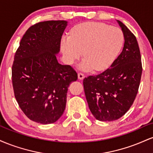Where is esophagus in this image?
Wrapping results in <instances>:
<instances>
[{
	"label": "esophagus",
	"instance_id": "obj_1",
	"mask_svg": "<svg viewBox=\"0 0 153 153\" xmlns=\"http://www.w3.org/2000/svg\"><path fill=\"white\" fill-rule=\"evenodd\" d=\"M78 77L79 80H82V79L85 78V75H84L83 73H79L78 74Z\"/></svg>",
	"mask_w": 153,
	"mask_h": 153
}]
</instances>
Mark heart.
Masks as SVG:
<instances>
[{
    "label": "heart",
    "mask_w": 153,
    "mask_h": 153,
    "mask_svg": "<svg viewBox=\"0 0 153 153\" xmlns=\"http://www.w3.org/2000/svg\"><path fill=\"white\" fill-rule=\"evenodd\" d=\"M124 35L119 28L103 23L78 24L71 35L62 36L60 47L65 60L71 65L83 55L82 71H102L114 61L122 48Z\"/></svg>",
    "instance_id": "obj_1"
}]
</instances>
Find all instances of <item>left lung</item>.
Masks as SVG:
<instances>
[{
	"label": "left lung",
	"instance_id": "8db88e82",
	"mask_svg": "<svg viewBox=\"0 0 153 153\" xmlns=\"http://www.w3.org/2000/svg\"><path fill=\"white\" fill-rule=\"evenodd\" d=\"M124 36L121 54L110 68L84 78L83 87L88 107L96 119L111 122L129 109L137 94L143 66L135 36L120 21Z\"/></svg>",
	"mask_w": 153,
	"mask_h": 153
}]
</instances>
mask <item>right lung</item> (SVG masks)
<instances>
[{"instance_id": "1", "label": "right lung", "mask_w": 153, "mask_h": 153, "mask_svg": "<svg viewBox=\"0 0 153 153\" xmlns=\"http://www.w3.org/2000/svg\"><path fill=\"white\" fill-rule=\"evenodd\" d=\"M66 21H47L30 26L14 55L12 83L19 106L31 120L55 122L65 109L67 93L78 79L71 65H62L59 52Z\"/></svg>"}]
</instances>
